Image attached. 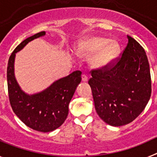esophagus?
<instances>
[{"instance_id": "34e87169", "label": "esophagus", "mask_w": 157, "mask_h": 157, "mask_svg": "<svg viewBox=\"0 0 157 157\" xmlns=\"http://www.w3.org/2000/svg\"><path fill=\"white\" fill-rule=\"evenodd\" d=\"M82 82H87V80H88V77H87L86 75L82 74Z\"/></svg>"}]
</instances>
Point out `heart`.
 I'll return each instance as SVG.
<instances>
[{"label": "heart", "mask_w": 157, "mask_h": 157, "mask_svg": "<svg viewBox=\"0 0 157 157\" xmlns=\"http://www.w3.org/2000/svg\"><path fill=\"white\" fill-rule=\"evenodd\" d=\"M120 52V47L116 42L110 41L105 37H95L90 38L83 43L82 47V56L91 57L96 54L93 59L92 64L96 67H100L109 64Z\"/></svg>", "instance_id": "obj_1"}]
</instances>
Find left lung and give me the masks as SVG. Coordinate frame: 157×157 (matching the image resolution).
<instances>
[{"instance_id":"obj_1","label":"left lung","mask_w":157,"mask_h":157,"mask_svg":"<svg viewBox=\"0 0 157 157\" xmlns=\"http://www.w3.org/2000/svg\"><path fill=\"white\" fill-rule=\"evenodd\" d=\"M128 43L120 56L90 71L88 83L96 112L111 126L134 121L148 104L152 93L150 69L143 47L127 35Z\"/></svg>"}]
</instances>
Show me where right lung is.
I'll list each match as a JSON object with an SVG mask.
<instances>
[{"instance_id":"obj_1","label":"right lung","mask_w":157,"mask_h":157,"mask_svg":"<svg viewBox=\"0 0 157 157\" xmlns=\"http://www.w3.org/2000/svg\"><path fill=\"white\" fill-rule=\"evenodd\" d=\"M45 34V31H41L27 37L14 49L8 59L7 82L8 98L14 113L28 127L45 133L56 130L64 123L68 115L69 103L82 80V72H72L34 95H27L20 90L14 75L16 53L29 41Z\"/></svg>"}]
</instances>
